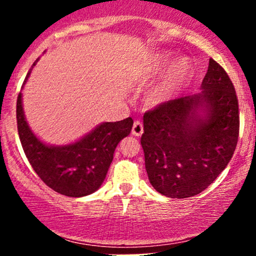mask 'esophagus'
<instances>
[{
  "label": "esophagus",
  "instance_id": "obj_1",
  "mask_svg": "<svg viewBox=\"0 0 256 256\" xmlns=\"http://www.w3.org/2000/svg\"><path fill=\"white\" fill-rule=\"evenodd\" d=\"M142 134H143V124L137 120V122H134V126H132V134H134V136L140 137L142 136Z\"/></svg>",
  "mask_w": 256,
  "mask_h": 256
}]
</instances>
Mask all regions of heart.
<instances>
[{
  "mask_svg": "<svg viewBox=\"0 0 256 256\" xmlns=\"http://www.w3.org/2000/svg\"><path fill=\"white\" fill-rule=\"evenodd\" d=\"M172 58V52H158L140 70V78L144 82L154 80L164 73L148 96L152 106L165 104L177 98L192 77L194 64L189 58Z\"/></svg>",
  "mask_w": 256,
  "mask_h": 256,
  "instance_id": "1",
  "label": "heart"
}]
</instances>
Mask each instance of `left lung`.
Returning <instances> with one entry per match:
<instances>
[{
  "label": "left lung",
  "instance_id": "obj_1",
  "mask_svg": "<svg viewBox=\"0 0 256 256\" xmlns=\"http://www.w3.org/2000/svg\"><path fill=\"white\" fill-rule=\"evenodd\" d=\"M202 91L156 106L143 116L148 178L171 198L204 192L230 162L240 134L238 100L225 70L210 58Z\"/></svg>",
  "mask_w": 256,
  "mask_h": 256
}]
</instances>
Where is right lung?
I'll list each match as a JSON object with an SVG mask.
<instances>
[{"instance_id":"right-lung-1","label":"right lung","mask_w":256,"mask_h":256,"mask_svg":"<svg viewBox=\"0 0 256 256\" xmlns=\"http://www.w3.org/2000/svg\"><path fill=\"white\" fill-rule=\"evenodd\" d=\"M38 60L40 58L32 64L22 88ZM16 122L22 149L38 177L54 192L70 198L90 195L101 186L116 146L130 134L134 125L131 118L102 122L72 144L48 146L34 136L26 122L22 92L18 95Z\"/></svg>"}]
</instances>
